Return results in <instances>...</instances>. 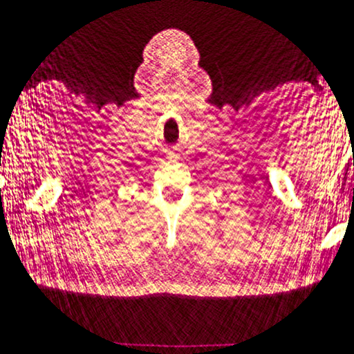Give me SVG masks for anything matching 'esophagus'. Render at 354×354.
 <instances>
[{
    "label": "esophagus",
    "instance_id": "obj_1",
    "mask_svg": "<svg viewBox=\"0 0 354 354\" xmlns=\"http://www.w3.org/2000/svg\"><path fill=\"white\" fill-rule=\"evenodd\" d=\"M169 157H170V158H176V153H172V151H170V153H169Z\"/></svg>",
    "mask_w": 354,
    "mask_h": 354
}]
</instances>
